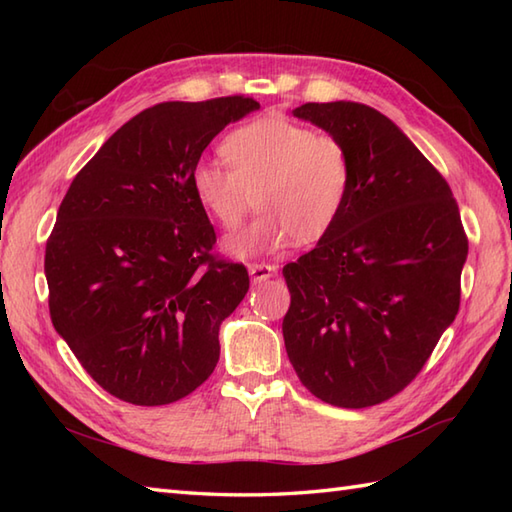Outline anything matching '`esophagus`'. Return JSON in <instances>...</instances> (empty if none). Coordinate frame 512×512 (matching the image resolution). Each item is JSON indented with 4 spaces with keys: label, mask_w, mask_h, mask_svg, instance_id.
Here are the masks:
<instances>
[{
    "label": "esophagus",
    "mask_w": 512,
    "mask_h": 512,
    "mask_svg": "<svg viewBox=\"0 0 512 512\" xmlns=\"http://www.w3.org/2000/svg\"><path fill=\"white\" fill-rule=\"evenodd\" d=\"M277 273V266L273 264H248V275L253 279V284H262V281L270 279Z\"/></svg>",
    "instance_id": "obj_1"
}]
</instances>
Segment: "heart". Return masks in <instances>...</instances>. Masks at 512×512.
<instances>
[{
  "mask_svg": "<svg viewBox=\"0 0 512 512\" xmlns=\"http://www.w3.org/2000/svg\"><path fill=\"white\" fill-rule=\"evenodd\" d=\"M220 160H200L191 171L195 200L224 231H235L253 206L262 213L226 250L255 257L286 246L317 242L330 231L350 193L352 162L332 134L268 116L237 127L222 143Z\"/></svg>",
  "mask_w": 512,
  "mask_h": 512,
  "instance_id": "1",
  "label": "heart"
}]
</instances>
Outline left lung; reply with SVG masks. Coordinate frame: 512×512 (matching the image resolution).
<instances>
[{"instance_id": "8db88e82", "label": "left lung", "mask_w": 512, "mask_h": 512, "mask_svg": "<svg viewBox=\"0 0 512 512\" xmlns=\"http://www.w3.org/2000/svg\"><path fill=\"white\" fill-rule=\"evenodd\" d=\"M292 116L341 140L352 182L330 231L284 266L286 352L310 394L372 407L418 376L458 314L469 255L460 209L447 180L374 107L306 103Z\"/></svg>"}]
</instances>
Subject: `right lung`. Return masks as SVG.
Listing matches in <instances>:
<instances>
[{
    "instance_id": "right-lung-1",
    "label": "right lung",
    "mask_w": 512,
    "mask_h": 512,
    "mask_svg": "<svg viewBox=\"0 0 512 512\" xmlns=\"http://www.w3.org/2000/svg\"><path fill=\"white\" fill-rule=\"evenodd\" d=\"M255 110L246 96L158 103L107 138L65 193L46 244L50 319L107 394L169 405L213 374L248 273L211 255L191 171Z\"/></svg>"
}]
</instances>
